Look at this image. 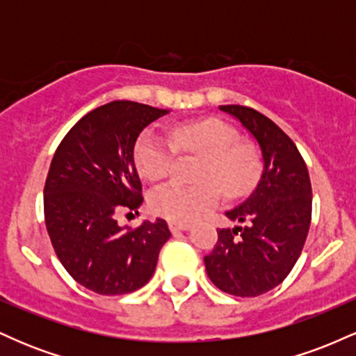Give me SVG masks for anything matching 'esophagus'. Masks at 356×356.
<instances>
[{
    "mask_svg": "<svg viewBox=\"0 0 356 356\" xmlns=\"http://www.w3.org/2000/svg\"><path fill=\"white\" fill-rule=\"evenodd\" d=\"M169 229L172 232L187 231V229H191V224L189 222H169Z\"/></svg>",
    "mask_w": 356,
    "mask_h": 356,
    "instance_id": "1",
    "label": "esophagus"
}]
</instances>
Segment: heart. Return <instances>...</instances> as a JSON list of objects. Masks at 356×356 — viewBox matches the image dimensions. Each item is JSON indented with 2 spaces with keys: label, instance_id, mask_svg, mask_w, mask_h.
Wrapping results in <instances>:
<instances>
[{
  "label": "heart",
  "instance_id": "1",
  "mask_svg": "<svg viewBox=\"0 0 356 356\" xmlns=\"http://www.w3.org/2000/svg\"><path fill=\"white\" fill-rule=\"evenodd\" d=\"M170 140L172 145L152 130H145L134 150L138 172L152 182L169 174L174 149L204 157L197 172V181L204 184H167L150 195V207L155 214L170 220H194L214 207L219 199L216 186L226 197H243L254 189L263 172V161L256 147L239 142L236 129L218 118L174 125Z\"/></svg>",
  "mask_w": 356,
  "mask_h": 356
}]
</instances>
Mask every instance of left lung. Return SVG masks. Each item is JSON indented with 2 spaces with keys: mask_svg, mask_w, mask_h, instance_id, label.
<instances>
[{
  "mask_svg": "<svg viewBox=\"0 0 356 356\" xmlns=\"http://www.w3.org/2000/svg\"><path fill=\"white\" fill-rule=\"evenodd\" d=\"M219 110L238 118L256 138L263 174L246 201L226 212L244 226L219 229L204 263L220 291L252 298L283 283L296 264L312 222V182L295 142L275 122L243 105Z\"/></svg>",
  "mask_w": 356,
  "mask_h": 356,
  "instance_id": "8db88e82",
  "label": "left lung"
}]
</instances>
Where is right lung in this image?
I'll return each mask as SVG.
<instances>
[{"instance_id":"add662e5","label":"right lung","mask_w":356,"mask_h":356,"mask_svg":"<svg viewBox=\"0 0 356 356\" xmlns=\"http://www.w3.org/2000/svg\"><path fill=\"white\" fill-rule=\"evenodd\" d=\"M170 110L115 100L81 117L56 149L44 182V224L60 263L76 283L107 296L142 288L170 231L164 219L137 229L118 226L120 212L140 207L134 162L137 137Z\"/></svg>"}]
</instances>
